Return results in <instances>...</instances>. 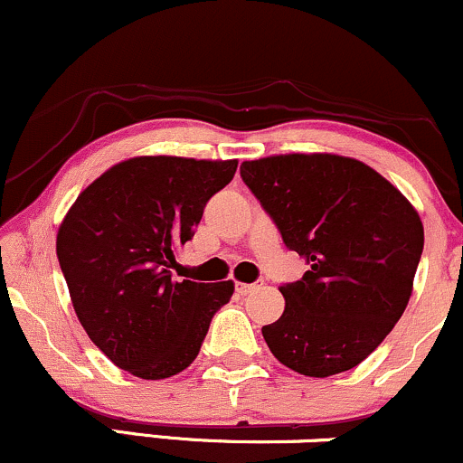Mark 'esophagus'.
<instances>
[{
  "instance_id": "esophagus-1",
  "label": "esophagus",
  "mask_w": 463,
  "mask_h": 463,
  "mask_svg": "<svg viewBox=\"0 0 463 463\" xmlns=\"http://www.w3.org/2000/svg\"><path fill=\"white\" fill-rule=\"evenodd\" d=\"M263 286V281H257V283H237V292L240 294H250V292H257L259 288Z\"/></svg>"
}]
</instances>
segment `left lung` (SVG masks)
Instances as JSON below:
<instances>
[{"label":"left lung","instance_id":"obj_1","mask_svg":"<svg viewBox=\"0 0 463 463\" xmlns=\"http://www.w3.org/2000/svg\"><path fill=\"white\" fill-rule=\"evenodd\" d=\"M241 180L309 263L279 288L281 318L261 327L274 358L309 378L354 369L409 306L424 248L418 211L372 166L336 154L246 160Z\"/></svg>","mask_w":463,"mask_h":463}]
</instances>
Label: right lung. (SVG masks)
<instances>
[{
    "label": "right lung",
    "mask_w": 463,
    "mask_h": 463,
    "mask_svg": "<svg viewBox=\"0 0 463 463\" xmlns=\"http://www.w3.org/2000/svg\"><path fill=\"white\" fill-rule=\"evenodd\" d=\"M235 171L237 160L129 157L96 177L61 222L57 257L76 317L136 378L184 372L235 292L232 281H174L169 270Z\"/></svg>",
    "instance_id": "right-lung-1"
}]
</instances>
